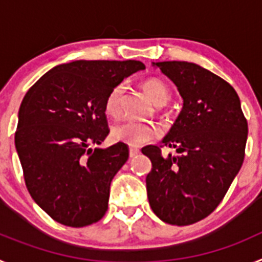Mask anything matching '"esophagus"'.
<instances>
[{
	"mask_svg": "<svg viewBox=\"0 0 262 262\" xmlns=\"http://www.w3.org/2000/svg\"><path fill=\"white\" fill-rule=\"evenodd\" d=\"M139 154H140V151H139V149H136V148H129V157H131V159L136 157Z\"/></svg>",
	"mask_w": 262,
	"mask_h": 262,
	"instance_id": "obj_1",
	"label": "esophagus"
}]
</instances>
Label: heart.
<instances>
[{
  "instance_id": "obj_1",
  "label": "heart",
  "mask_w": 262,
  "mask_h": 262,
  "mask_svg": "<svg viewBox=\"0 0 262 262\" xmlns=\"http://www.w3.org/2000/svg\"><path fill=\"white\" fill-rule=\"evenodd\" d=\"M142 88L155 105L164 106L170 99V90L159 78H147L142 82ZM124 89H126L124 84H118L108 92L105 99V113L108 117L115 118L119 114L120 101ZM159 135L160 131L155 124L131 122V120L115 124L111 129V136L114 140L126 143L131 147H142L147 143L154 142Z\"/></svg>"
}]
</instances>
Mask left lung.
<instances>
[{
  "label": "left lung",
  "mask_w": 262,
  "mask_h": 262,
  "mask_svg": "<svg viewBox=\"0 0 262 262\" xmlns=\"http://www.w3.org/2000/svg\"><path fill=\"white\" fill-rule=\"evenodd\" d=\"M184 107L163 145L142 149L149 157L148 201L163 222L189 226L209 216L223 201L245 156L248 123L240 99L227 81L187 61H163ZM163 146L177 155H163Z\"/></svg>",
  "instance_id": "left-lung-1"
}]
</instances>
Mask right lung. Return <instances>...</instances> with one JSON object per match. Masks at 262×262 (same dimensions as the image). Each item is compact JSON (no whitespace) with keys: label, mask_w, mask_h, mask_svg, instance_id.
Wrapping results in <instances>:
<instances>
[{"label":"right lung","mask_w":262,"mask_h":262,"mask_svg":"<svg viewBox=\"0 0 262 262\" xmlns=\"http://www.w3.org/2000/svg\"><path fill=\"white\" fill-rule=\"evenodd\" d=\"M142 61L78 60L41 76L23 98L15 148L32 200L68 227L97 223L107 211L110 184L128 145L101 144L110 133L105 99Z\"/></svg>","instance_id":"add662e5"}]
</instances>
